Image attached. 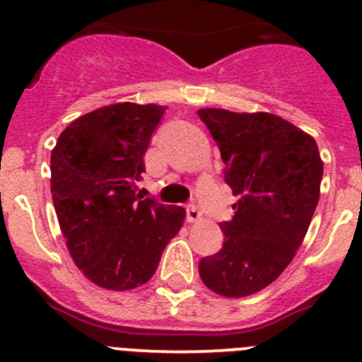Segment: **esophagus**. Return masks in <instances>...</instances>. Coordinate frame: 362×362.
Instances as JSON below:
<instances>
[{"label":"esophagus","instance_id":"1","mask_svg":"<svg viewBox=\"0 0 362 362\" xmlns=\"http://www.w3.org/2000/svg\"><path fill=\"white\" fill-rule=\"evenodd\" d=\"M185 215H187L189 222H198L203 218L202 211H199V208L196 206V204H187V206H185Z\"/></svg>","mask_w":362,"mask_h":362}]
</instances>
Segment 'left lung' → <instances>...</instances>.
I'll use <instances>...</instances> for the list:
<instances>
[{
	"label": "left lung",
	"mask_w": 362,
	"mask_h": 362,
	"mask_svg": "<svg viewBox=\"0 0 362 362\" xmlns=\"http://www.w3.org/2000/svg\"><path fill=\"white\" fill-rule=\"evenodd\" d=\"M226 164V184L240 196L221 222L222 249L199 261L208 289L243 298L264 289L289 266L319 203L324 164L315 140L273 113L202 108Z\"/></svg>",
	"instance_id": "left-lung-1"
}]
</instances>
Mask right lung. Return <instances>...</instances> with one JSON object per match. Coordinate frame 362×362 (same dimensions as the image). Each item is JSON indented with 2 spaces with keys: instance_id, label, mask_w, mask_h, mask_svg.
Instances as JSON below:
<instances>
[{
  "instance_id": "right-lung-1",
  "label": "right lung",
  "mask_w": 362,
  "mask_h": 362,
  "mask_svg": "<svg viewBox=\"0 0 362 362\" xmlns=\"http://www.w3.org/2000/svg\"><path fill=\"white\" fill-rule=\"evenodd\" d=\"M166 107L115 103L73 120L50 156V192L75 264L96 286L129 291L158 269L185 210L141 199L136 182Z\"/></svg>"
}]
</instances>
